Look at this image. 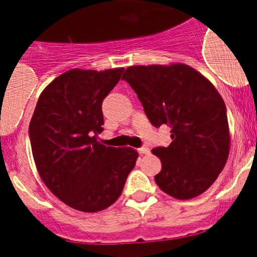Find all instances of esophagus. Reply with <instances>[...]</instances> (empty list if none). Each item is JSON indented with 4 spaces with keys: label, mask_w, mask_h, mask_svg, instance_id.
I'll return each instance as SVG.
<instances>
[{
    "label": "esophagus",
    "mask_w": 257,
    "mask_h": 257,
    "mask_svg": "<svg viewBox=\"0 0 257 257\" xmlns=\"http://www.w3.org/2000/svg\"><path fill=\"white\" fill-rule=\"evenodd\" d=\"M138 152H139L140 154H149L151 153V151H149V148H147V147H143V148H140V149H138Z\"/></svg>",
    "instance_id": "esophagus-1"
}]
</instances>
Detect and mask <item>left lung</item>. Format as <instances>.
I'll use <instances>...</instances> for the list:
<instances>
[{
	"label": "left lung",
	"mask_w": 257,
	"mask_h": 257,
	"mask_svg": "<svg viewBox=\"0 0 257 257\" xmlns=\"http://www.w3.org/2000/svg\"><path fill=\"white\" fill-rule=\"evenodd\" d=\"M122 78L130 83L152 124L171 127V144L154 148L162 170L161 190L192 199L215 183L230 149L225 103L215 86L187 64L133 65Z\"/></svg>",
	"instance_id": "8db88e82"
}]
</instances>
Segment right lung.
Segmentation results:
<instances>
[{
	"mask_svg": "<svg viewBox=\"0 0 257 257\" xmlns=\"http://www.w3.org/2000/svg\"><path fill=\"white\" fill-rule=\"evenodd\" d=\"M123 68L70 69L56 77L38 97L29 138L38 175L61 202L82 212L112 206L135 167L133 148L105 147L101 103Z\"/></svg>",
	"mask_w": 257,
	"mask_h": 257,
	"instance_id": "right-lung-1",
	"label": "right lung"
}]
</instances>
